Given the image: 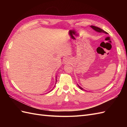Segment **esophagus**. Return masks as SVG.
I'll return each instance as SVG.
<instances>
[{
    "instance_id": "obj_1",
    "label": "esophagus",
    "mask_w": 127,
    "mask_h": 127,
    "mask_svg": "<svg viewBox=\"0 0 127 127\" xmlns=\"http://www.w3.org/2000/svg\"><path fill=\"white\" fill-rule=\"evenodd\" d=\"M69 60H70V59L68 58H65V59H64V63L65 64L68 63L69 62Z\"/></svg>"
}]
</instances>
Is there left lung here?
Wrapping results in <instances>:
<instances>
[{"instance_id": "8db88e82", "label": "left lung", "mask_w": 127, "mask_h": 127, "mask_svg": "<svg viewBox=\"0 0 127 127\" xmlns=\"http://www.w3.org/2000/svg\"><path fill=\"white\" fill-rule=\"evenodd\" d=\"M90 27H91L92 28V29H93V30H94V31L97 32H98V33H105V34H107V32L104 31V30H102V29H101V28H99V27H97L94 26H91ZM77 85H78V86H79V87L81 89V90H82V91H83V90L85 91L83 88L81 87L79 85L77 84Z\"/></svg>"}]
</instances>
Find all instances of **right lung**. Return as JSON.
I'll return each mask as SVG.
<instances>
[{
  "instance_id": "obj_1",
  "label": "right lung",
  "mask_w": 127,
  "mask_h": 127,
  "mask_svg": "<svg viewBox=\"0 0 127 127\" xmlns=\"http://www.w3.org/2000/svg\"><path fill=\"white\" fill-rule=\"evenodd\" d=\"M56 82H57V76H56ZM54 87H55V86H54Z\"/></svg>"
}]
</instances>
